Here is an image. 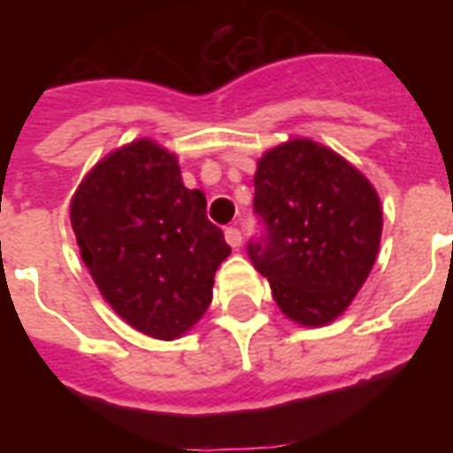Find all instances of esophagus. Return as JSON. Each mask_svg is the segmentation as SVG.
<instances>
[{"label": "esophagus", "mask_w": 453, "mask_h": 453, "mask_svg": "<svg viewBox=\"0 0 453 453\" xmlns=\"http://www.w3.org/2000/svg\"><path fill=\"white\" fill-rule=\"evenodd\" d=\"M226 240L230 247H240L242 245V233H240V227H226Z\"/></svg>", "instance_id": "esophagus-1"}]
</instances>
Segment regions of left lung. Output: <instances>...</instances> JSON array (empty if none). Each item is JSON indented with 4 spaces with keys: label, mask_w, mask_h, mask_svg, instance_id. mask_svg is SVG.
I'll return each instance as SVG.
<instances>
[{
    "label": "left lung",
    "mask_w": 453,
    "mask_h": 453,
    "mask_svg": "<svg viewBox=\"0 0 453 453\" xmlns=\"http://www.w3.org/2000/svg\"><path fill=\"white\" fill-rule=\"evenodd\" d=\"M262 233L247 255L276 305L301 325H325L354 301L380 242V201L349 162L311 140L269 150L255 174Z\"/></svg>",
    "instance_id": "8db88e82"
}]
</instances>
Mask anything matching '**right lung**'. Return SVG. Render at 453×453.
Listing matches in <instances>:
<instances>
[{"mask_svg": "<svg viewBox=\"0 0 453 453\" xmlns=\"http://www.w3.org/2000/svg\"><path fill=\"white\" fill-rule=\"evenodd\" d=\"M70 220L94 284L135 330L174 340L206 313L230 245L167 150L138 140L111 152L77 188Z\"/></svg>", "mask_w": 453, "mask_h": 453, "instance_id": "right-lung-1", "label": "right lung"}]
</instances>
